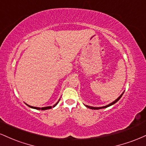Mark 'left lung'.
<instances>
[{
  "instance_id": "left-lung-1",
  "label": "left lung",
  "mask_w": 146,
  "mask_h": 146,
  "mask_svg": "<svg viewBox=\"0 0 146 146\" xmlns=\"http://www.w3.org/2000/svg\"><path fill=\"white\" fill-rule=\"evenodd\" d=\"M123 93H124V92H123V93H122L121 94V95H120V96L118 98L116 99V100H115V101L113 102H111V103L109 104H108V105H106V106H102V107H93V106H88V105H85V106L87 107V108H90V109H93V110H98V109H101V108H107V107L110 106L115 104L116 103V102H118L119 100H120V98H121V97H122V95H123Z\"/></svg>"
}]
</instances>
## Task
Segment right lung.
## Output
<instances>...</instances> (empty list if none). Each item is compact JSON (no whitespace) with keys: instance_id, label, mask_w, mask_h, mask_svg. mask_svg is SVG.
Wrapping results in <instances>:
<instances>
[{"instance_id":"obj_1","label":"right lung","mask_w":146,"mask_h":146,"mask_svg":"<svg viewBox=\"0 0 146 146\" xmlns=\"http://www.w3.org/2000/svg\"><path fill=\"white\" fill-rule=\"evenodd\" d=\"M60 100H58V102H57V103L56 104H54L53 106H46V107H42V108H39V107H34V106H29V105H28V104H27L26 103V104L29 107H30V108H33V109H36V110H47V109H51V108H53V107H55L58 104V102H59V101H60Z\"/></svg>"}]
</instances>
